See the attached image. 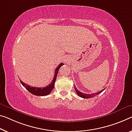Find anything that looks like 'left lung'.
Returning a JSON list of instances; mask_svg holds the SVG:
<instances>
[{"instance_id": "left-lung-1", "label": "left lung", "mask_w": 132, "mask_h": 132, "mask_svg": "<svg viewBox=\"0 0 132 132\" xmlns=\"http://www.w3.org/2000/svg\"><path fill=\"white\" fill-rule=\"evenodd\" d=\"M74 88H75V90H76V93H77V94L80 97H82V98H92V97H94V96H96V95H98V94H100V93H101V92H103V90H104V89H103V90H101L100 92H98V93H93V94H85V93H81V92H80V91H78V90H77V88H76V86H74Z\"/></svg>"}]
</instances>
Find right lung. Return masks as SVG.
<instances>
[{
	"mask_svg": "<svg viewBox=\"0 0 132 132\" xmlns=\"http://www.w3.org/2000/svg\"><path fill=\"white\" fill-rule=\"evenodd\" d=\"M63 63H61L59 65H58L56 68L55 69V74H54V77L53 80L50 83L49 85H48L46 87H43V88H38V87H31L30 86H28L26 84V83H24L22 82L21 80H20L21 84L23 85V86L25 87V88L27 90L28 92H30L31 94L35 95V96H47L50 94V93L52 92V89L54 88V84L55 82L56 76H57L58 70L63 65Z\"/></svg>",
	"mask_w": 132,
	"mask_h": 132,
	"instance_id": "obj_1",
	"label": "right lung"
}]
</instances>
